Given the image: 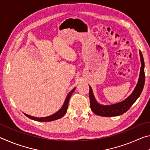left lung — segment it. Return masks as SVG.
I'll return each mask as SVG.
<instances>
[{
	"instance_id": "1",
	"label": "left lung",
	"mask_w": 150,
	"mask_h": 150,
	"mask_svg": "<svg viewBox=\"0 0 150 150\" xmlns=\"http://www.w3.org/2000/svg\"><path fill=\"white\" fill-rule=\"evenodd\" d=\"M139 57L141 61V68L139 71L138 83L131 95L128 96L125 100L120 103L112 104L109 105H100L96 101L94 96L92 88L89 85V98L91 109L94 113L100 116H116L122 115L129 110L132 105L136 102L138 98L141 95L145 83V73H144V60L143 55L139 50Z\"/></svg>"
}]
</instances>
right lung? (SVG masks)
Segmentation results:
<instances>
[{
    "instance_id": "1",
    "label": "right lung",
    "mask_w": 150,
    "mask_h": 150,
    "mask_svg": "<svg viewBox=\"0 0 150 150\" xmlns=\"http://www.w3.org/2000/svg\"><path fill=\"white\" fill-rule=\"evenodd\" d=\"M75 88H76V87H74L69 93H68V95H67V97H66L65 102H64V103H63V105L62 106V108H61L57 112H56L54 113V115H50L49 116H46V117L38 118V117H34V116H30L28 115H27V114H26V113H24V114L27 116V117H28L29 118L32 119V120H34L38 121V122H50V121H54L55 120H57V119H59L62 117H63V116L65 115L66 112H67L69 98L71 97V96L72 95L73 93L74 92Z\"/></svg>"
}]
</instances>
